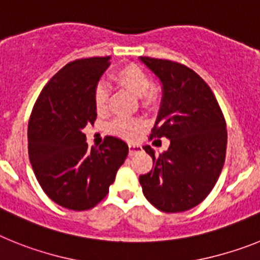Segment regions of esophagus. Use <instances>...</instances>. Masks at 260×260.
<instances>
[{"label":"esophagus","instance_id":"34e87169","mask_svg":"<svg viewBox=\"0 0 260 260\" xmlns=\"http://www.w3.org/2000/svg\"><path fill=\"white\" fill-rule=\"evenodd\" d=\"M128 148H129V155L136 154V153H139L140 150H141V146H140L139 144H129Z\"/></svg>","mask_w":260,"mask_h":260}]
</instances>
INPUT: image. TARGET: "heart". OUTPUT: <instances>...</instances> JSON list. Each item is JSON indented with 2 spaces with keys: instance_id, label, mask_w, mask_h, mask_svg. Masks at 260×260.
Returning a JSON list of instances; mask_svg holds the SVG:
<instances>
[{
  "instance_id": "1",
  "label": "heart",
  "mask_w": 260,
  "mask_h": 260,
  "mask_svg": "<svg viewBox=\"0 0 260 260\" xmlns=\"http://www.w3.org/2000/svg\"><path fill=\"white\" fill-rule=\"evenodd\" d=\"M114 78L121 87L127 89L133 95L141 96L144 105H152L155 101V92L152 89V78L143 68L135 64L125 65L115 72ZM108 94L103 85L94 90V106L96 111L105 112L107 108ZM143 128V121L136 117H116L108 125V131L117 136L131 139Z\"/></svg>"
}]
</instances>
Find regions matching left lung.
I'll use <instances>...</instances> for the list:
<instances>
[{
  "label": "left lung",
  "mask_w": 260,
  "mask_h": 260,
  "mask_svg": "<svg viewBox=\"0 0 260 260\" xmlns=\"http://www.w3.org/2000/svg\"><path fill=\"white\" fill-rule=\"evenodd\" d=\"M161 80L164 98L150 139L166 137L170 146L154 154L153 169L140 175L143 192L155 208L177 213L204 200L220 177L226 154V121L208 83L180 62L141 56Z\"/></svg>",
  "instance_id": "left-lung-1"
}]
</instances>
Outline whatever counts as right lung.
Segmentation results:
<instances>
[{
	"label": "right lung",
	"mask_w": 260,
	"mask_h": 260,
	"mask_svg": "<svg viewBox=\"0 0 260 260\" xmlns=\"http://www.w3.org/2000/svg\"><path fill=\"white\" fill-rule=\"evenodd\" d=\"M110 57L78 58L43 87L28 120V157L35 177L51 200L64 208L87 211L108 193L128 155L123 140L106 136L87 146L82 129L96 120L94 90Z\"/></svg>",
	"instance_id": "obj_1"
}]
</instances>
